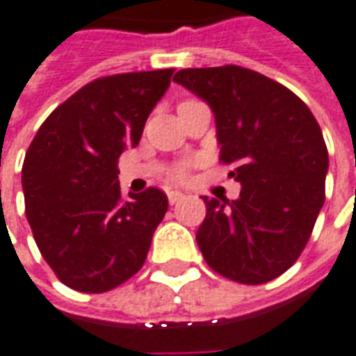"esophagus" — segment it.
I'll list each match as a JSON object with an SVG mask.
<instances>
[{
  "label": "esophagus",
  "instance_id": "esophagus-1",
  "mask_svg": "<svg viewBox=\"0 0 356 356\" xmlns=\"http://www.w3.org/2000/svg\"><path fill=\"white\" fill-rule=\"evenodd\" d=\"M183 198H185V195L179 193V191H171V193H168V200H170V204H177L179 200H183Z\"/></svg>",
  "mask_w": 356,
  "mask_h": 356
}]
</instances>
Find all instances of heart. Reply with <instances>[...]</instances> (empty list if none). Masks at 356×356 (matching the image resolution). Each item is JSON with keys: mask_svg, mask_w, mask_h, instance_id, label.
<instances>
[{"mask_svg": "<svg viewBox=\"0 0 356 356\" xmlns=\"http://www.w3.org/2000/svg\"><path fill=\"white\" fill-rule=\"evenodd\" d=\"M173 177H175V179H185L186 177L185 168H177V170L173 171Z\"/></svg>", "mask_w": 356, "mask_h": 356, "instance_id": "heart-1", "label": "heart"}]
</instances>
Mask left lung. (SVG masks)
<instances>
[{
	"label": "left lung",
	"mask_w": 356,
	"mask_h": 356,
	"mask_svg": "<svg viewBox=\"0 0 356 356\" xmlns=\"http://www.w3.org/2000/svg\"><path fill=\"white\" fill-rule=\"evenodd\" d=\"M173 81L210 106L220 160L241 183L237 200L202 196L204 260L233 282H272L297 262L324 206L320 125L289 88L245 67L181 69Z\"/></svg>",
	"instance_id": "8db88e82"
}]
</instances>
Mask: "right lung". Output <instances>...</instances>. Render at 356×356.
<instances>
[{"label": "right lung", "mask_w": 356, "mask_h": 356, "mask_svg": "<svg viewBox=\"0 0 356 356\" xmlns=\"http://www.w3.org/2000/svg\"><path fill=\"white\" fill-rule=\"evenodd\" d=\"M173 69L102 76L51 111L22 163L26 220L59 282L113 289L143 268L168 212L160 188L123 198L118 160L170 88Z\"/></svg>", "instance_id": "obj_1"}]
</instances>
